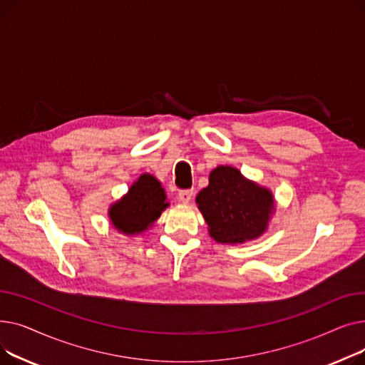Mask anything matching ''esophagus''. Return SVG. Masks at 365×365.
<instances>
[{"label": "esophagus", "instance_id": "1", "mask_svg": "<svg viewBox=\"0 0 365 365\" xmlns=\"http://www.w3.org/2000/svg\"><path fill=\"white\" fill-rule=\"evenodd\" d=\"M192 197H194V192H192V190L187 189V190H180L179 195H178V200L183 204H187L190 200H192Z\"/></svg>", "mask_w": 365, "mask_h": 365}]
</instances>
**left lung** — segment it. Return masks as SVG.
I'll list each match as a JSON object with an SVG mask.
<instances>
[{
  "label": "left lung",
  "instance_id": "1",
  "mask_svg": "<svg viewBox=\"0 0 365 365\" xmlns=\"http://www.w3.org/2000/svg\"><path fill=\"white\" fill-rule=\"evenodd\" d=\"M195 202L208 235L227 245L260 238L277 210L272 190L232 165H219L210 173L208 186L200 190Z\"/></svg>",
  "mask_w": 365,
  "mask_h": 365
}]
</instances>
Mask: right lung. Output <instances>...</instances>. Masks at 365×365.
Listing matches in <instances>:
<instances>
[{
    "mask_svg": "<svg viewBox=\"0 0 365 365\" xmlns=\"http://www.w3.org/2000/svg\"><path fill=\"white\" fill-rule=\"evenodd\" d=\"M168 205L161 182L150 173H143L133 182L125 195L110 204L108 217L120 234L134 237L153 226Z\"/></svg>",
    "mask_w": 365,
    "mask_h": 365,
    "instance_id": "add662e5",
    "label": "right lung"
}]
</instances>
